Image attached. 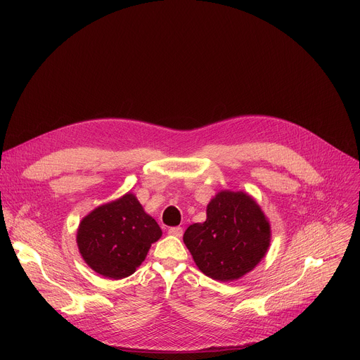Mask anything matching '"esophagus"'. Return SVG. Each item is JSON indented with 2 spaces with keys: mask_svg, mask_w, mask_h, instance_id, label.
<instances>
[{
  "mask_svg": "<svg viewBox=\"0 0 360 360\" xmlns=\"http://www.w3.org/2000/svg\"><path fill=\"white\" fill-rule=\"evenodd\" d=\"M168 233H169V235H174V236H182L184 231H182L181 226H172V228L168 229Z\"/></svg>",
  "mask_w": 360,
  "mask_h": 360,
  "instance_id": "34e87169",
  "label": "esophagus"
}]
</instances>
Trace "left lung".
<instances>
[{"label":"left lung","mask_w":360,"mask_h":360,"mask_svg":"<svg viewBox=\"0 0 360 360\" xmlns=\"http://www.w3.org/2000/svg\"><path fill=\"white\" fill-rule=\"evenodd\" d=\"M184 242L207 276L231 282L258 265L271 243V225L245 192L222 191L207 208V221L188 226Z\"/></svg>","instance_id":"1"}]
</instances>
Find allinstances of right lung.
Instances as JSON below:
<instances>
[{"label": "right lung", "instance_id": "right-lung-1", "mask_svg": "<svg viewBox=\"0 0 360 360\" xmlns=\"http://www.w3.org/2000/svg\"><path fill=\"white\" fill-rule=\"evenodd\" d=\"M162 231L134 193L101 205L79 224L77 243L86 265L96 274L122 279L145 261Z\"/></svg>", "mask_w": 360, "mask_h": 360}]
</instances>
